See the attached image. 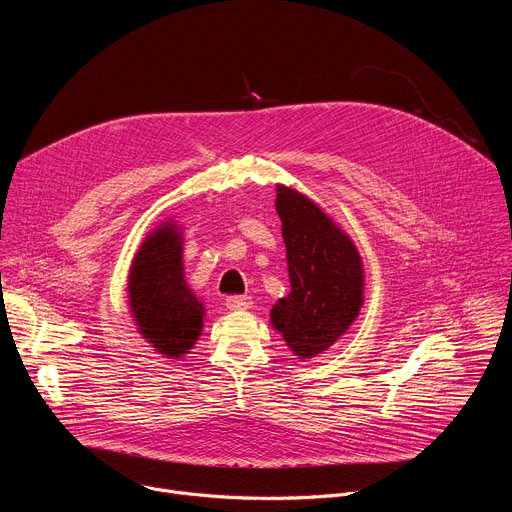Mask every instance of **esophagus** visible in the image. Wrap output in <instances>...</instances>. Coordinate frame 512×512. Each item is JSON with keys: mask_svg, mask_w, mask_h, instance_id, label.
<instances>
[{"mask_svg": "<svg viewBox=\"0 0 512 512\" xmlns=\"http://www.w3.org/2000/svg\"><path fill=\"white\" fill-rule=\"evenodd\" d=\"M251 298L249 296H229L227 298V308L229 310H249L251 308Z\"/></svg>", "mask_w": 512, "mask_h": 512, "instance_id": "esophagus-1", "label": "esophagus"}]
</instances>
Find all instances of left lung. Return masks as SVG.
Wrapping results in <instances>:
<instances>
[{
	"label": "left lung",
	"mask_w": 512,
	"mask_h": 512,
	"mask_svg": "<svg viewBox=\"0 0 512 512\" xmlns=\"http://www.w3.org/2000/svg\"><path fill=\"white\" fill-rule=\"evenodd\" d=\"M291 291L271 310L273 326L300 358L342 336L362 306V265L352 241L304 194L277 186Z\"/></svg>",
	"instance_id": "left-lung-1"
}]
</instances>
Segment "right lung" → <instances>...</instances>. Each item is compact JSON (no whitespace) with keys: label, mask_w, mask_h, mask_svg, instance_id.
I'll return each mask as SVG.
<instances>
[{"label":"right lung","mask_w":512,"mask_h":512,"mask_svg":"<svg viewBox=\"0 0 512 512\" xmlns=\"http://www.w3.org/2000/svg\"><path fill=\"white\" fill-rule=\"evenodd\" d=\"M129 304L141 334L180 358L200 336L204 306L184 283L182 239L172 225L148 237L129 273Z\"/></svg>","instance_id":"obj_1"}]
</instances>
